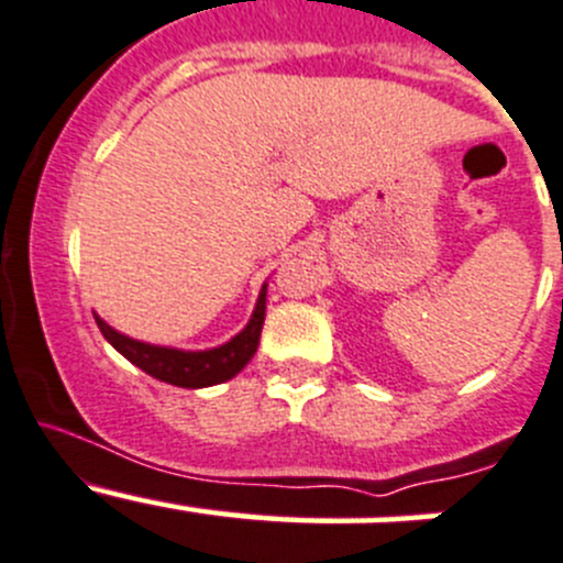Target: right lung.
<instances>
[{"label":"right lung","instance_id":"1","mask_svg":"<svg viewBox=\"0 0 563 563\" xmlns=\"http://www.w3.org/2000/svg\"><path fill=\"white\" fill-rule=\"evenodd\" d=\"M95 322H98L100 333H103L111 347L120 350L131 364H136L139 369L147 372L155 380L172 383V386L180 388L216 386V383H224L230 377H235L252 361V355L257 353L260 333H263L265 322V287L260 292L257 309H254L249 325L235 339H230V342L216 350L186 353V350L155 347V344H144L136 342V339L122 336L114 328L106 325L100 317H95Z\"/></svg>","mask_w":563,"mask_h":563}]
</instances>
